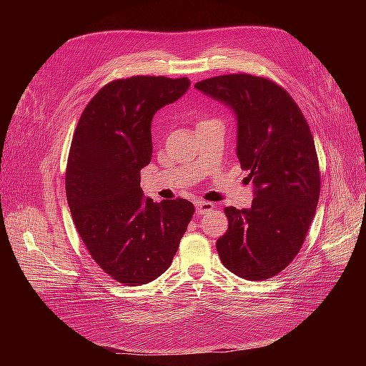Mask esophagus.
Segmentation results:
<instances>
[{
    "mask_svg": "<svg viewBox=\"0 0 366 366\" xmlns=\"http://www.w3.org/2000/svg\"><path fill=\"white\" fill-rule=\"evenodd\" d=\"M214 207H215L214 203H210V202H198L195 204V212H197V215H204V214L210 212Z\"/></svg>",
    "mask_w": 366,
    "mask_h": 366,
    "instance_id": "obj_1",
    "label": "esophagus"
}]
</instances>
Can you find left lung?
<instances>
[{
	"instance_id": "1",
	"label": "left lung",
	"mask_w": 366,
	"mask_h": 366,
	"mask_svg": "<svg viewBox=\"0 0 366 366\" xmlns=\"http://www.w3.org/2000/svg\"><path fill=\"white\" fill-rule=\"evenodd\" d=\"M195 88L234 112L237 156L253 183L249 209H224L219 259L239 278H272L301 250L316 212L320 175L312 131L290 94L265 77L226 74Z\"/></svg>"
}]
</instances>
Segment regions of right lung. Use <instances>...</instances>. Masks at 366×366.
I'll return each mask as SVG.
<instances>
[{
  "label": "right lung",
  "mask_w": 366,
  "mask_h": 366,
  "mask_svg": "<svg viewBox=\"0 0 366 366\" xmlns=\"http://www.w3.org/2000/svg\"><path fill=\"white\" fill-rule=\"evenodd\" d=\"M189 86L187 77L117 79L77 122L65 172L73 223L99 267L125 285L168 270L195 212L184 198L154 203L140 187V169L152 156V117Z\"/></svg>",
  "instance_id": "right-lung-1"
}]
</instances>
